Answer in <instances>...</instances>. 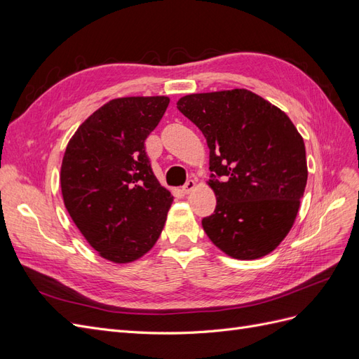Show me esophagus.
<instances>
[{
    "instance_id": "1",
    "label": "esophagus",
    "mask_w": 359,
    "mask_h": 359,
    "mask_svg": "<svg viewBox=\"0 0 359 359\" xmlns=\"http://www.w3.org/2000/svg\"><path fill=\"white\" fill-rule=\"evenodd\" d=\"M194 189H196V182H194L193 180H189L186 184H184L182 191L186 193V194H189V193H191Z\"/></svg>"
}]
</instances>
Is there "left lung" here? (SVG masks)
<instances>
[{
    "mask_svg": "<svg viewBox=\"0 0 359 359\" xmlns=\"http://www.w3.org/2000/svg\"><path fill=\"white\" fill-rule=\"evenodd\" d=\"M178 111L199 127L210 148L217 205L202 226L233 259L269 255L297 219L307 186L304 139L290 118L248 90L184 95Z\"/></svg>",
    "mask_w": 359,
    "mask_h": 359,
    "instance_id": "1",
    "label": "left lung"
}]
</instances>
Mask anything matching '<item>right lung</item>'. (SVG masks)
<instances>
[{
    "label": "right lung",
    "mask_w": 359,
    "mask_h": 359,
    "mask_svg": "<svg viewBox=\"0 0 359 359\" xmlns=\"http://www.w3.org/2000/svg\"><path fill=\"white\" fill-rule=\"evenodd\" d=\"M169 97H121L90 115L69 140L61 191L73 223L114 264L142 257L157 243L173 196L145 153Z\"/></svg>",
    "instance_id": "obj_1"
}]
</instances>
